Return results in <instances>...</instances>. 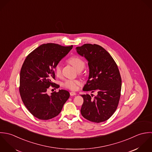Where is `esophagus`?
Segmentation results:
<instances>
[{
    "label": "esophagus",
    "mask_w": 152,
    "mask_h": 152,
    "mask_svg": "<svg viewBox=\"0 0 152 152\" xmlns=\"http://www.w3.org/2000/svg\"><path fill=\"white\" fill-rule=\"evenodd\" d=\"M70 96H73L76 95V93L75 92H74V91H71V92H70Z\"/></svg>",
    "instance_id": "obj_1"
}]
</instances>
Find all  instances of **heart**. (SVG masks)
Instances as JSON below:
<instances>
[{"instance_id":"heart-1","label":"heart","mask_w":152,"mask_h":152,"mask_svg":"<svg viewBox=\"0 0 152 152\" xmlns=\"http://www.w3.org/2000/svg\"><path fill=\"white\" fill-rule=\"evenodd\" d=\"M69 62L78 71H81L85 67V62L77 56H73L69 59ZM54 71L57 76H59L61 73V67L60 64H57L54 68ZM80 85V82L77 80L67 79L62 83V86L67 89L72 91H76Z\"/></svg>"}]
</instances>
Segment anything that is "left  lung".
Returning a JSON list of instances; mask_svg holds the SVG:
<instances>
[{
    "instance_id": "obj_1",
    "label": "left lung",
    "mask_w": 152,
    "mask_h": 152,
    "mask_svg": "<svg viewBox=\"0 0 152 152\" xmlns=\"http://www.w3.org/2000/svg\"><path fill=\"white\" fill-rule=\"evenodd\" d=\"M88 61L89 75L83 91L97 95L82 94L80 112L89 121L100 123L109 119L116 111L121 97V79L118 67L110 55L98 45L85 44L76 48Z\"/></svg>"
}]
</instances>
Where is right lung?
Segmentation results:
<instances>
[{"label": "right lung", "instance_id": "1", "mask_svg": "<svg viewBox=\"0 0 152 152\" xmlns=\"http://www.w3.org/2000/svg\"><path fill=\"white\" fill-rule=\"evenodd\" d=\"M55 43L43 44L26 57L20 73L19 92L22 100L34 117L49 120L58 116L70 96L69 92L59 90L47 93L48 88H59L55 79V66L72 49Z\"/></svg>", "mask_w": 152, "mask_h": 152}]
</instances>
